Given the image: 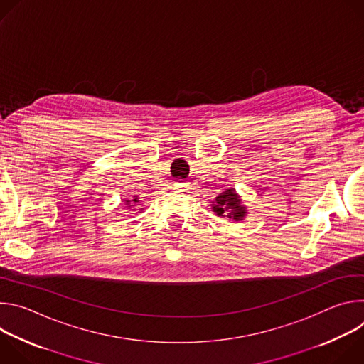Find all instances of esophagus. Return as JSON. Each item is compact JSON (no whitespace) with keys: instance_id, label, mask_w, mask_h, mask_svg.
I'll use <instances>...</instances> for the list:
<instances>
[{"instance_id":"34e87169","label":"esophagus","mask_w":364,"mask_h":364,"mask_svg":"<svg viewBox=\"0 0 364 364\" xmlns=\"http://www.w3.org/2000/svg\"><path fill=\"white\" fill-rule=\"evenodd\" d=\"M176 187H177V188H184V187H186V183L178 181V183H176Z\"/></svg>"}]
</instances>
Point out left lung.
Returning <instances> with one entry per match:
<instances>
[{
    "label": "left lung",
    "mask_w": 364,
    "mask_h": 364,
    "mask_svg": "<svg viewBox=\"0 0 364 364\" xmlns=\"http://www.w3.org/2000/svg\"><path fill=\"white\" fill-rule=\"evenodd\" d=\"M212 203V209L218 216H228L235 222H240L247 215L246 207L242 204V200L235 188H228L226 191L220 193Z\"/></svg>",
    "instance_id": "1"
}]
</instances>
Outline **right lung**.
I'll use <instances>...</instances> for the list:
<instances>
[{
	"mask_svg": "<svg viewBox=\"0 0 364 364\" xmlns=\"http://www.w3.org/2000/svg\"><path fill=\"white\" fill-rule=\"evenodd\" d=\"M125 201H127L128 204H131V205H138L136 203H138L139 200H138V198H134V200H125ZM131 205H128V207H131Z\"/></svg>",
	"mask_w": 364,
	"mask_h": 364,
	"instance_id": "1",
	"label": "right lung"
}]
</instances>
